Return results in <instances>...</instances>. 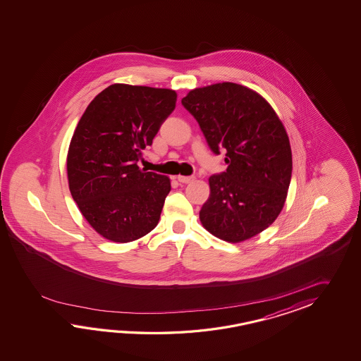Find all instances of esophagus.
<instances>
[{"instance_id":"obj_1","label":"esophagus","mask_w":361,"mask_h":361,"mask_svg":"<svg viewBox=\"0 0 361 361\" xmlns=\"http://www.w3.org/2000/svg\"><path fill=\"white\" fill-rule=\"evenodd\" d=\"M178 182H180V183H190L192 182L195 177H184V176H178L177 177Z\"/></svg>"}]
</instances>
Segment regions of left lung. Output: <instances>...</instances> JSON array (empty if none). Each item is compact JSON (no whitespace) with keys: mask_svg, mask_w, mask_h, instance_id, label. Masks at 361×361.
I'll use <instances>...</instances> for the list:
<instances>
[{"mask_svg":"<svg viewBox=\"0 0 361 361\" xmlns=\"http://www.w3.org/2000/svg\"><path fill=\"white\" fill-rule=\"evenodd\" d=\"M182 104L210 149L227 151V170L209 178L202 226L233 244L261 233L283 210L292 178L290 143L276 112L258 92L233 82L193 89Z\"/></svg>","mask_w":361,"mask_h":361,"instance_id":"1","label":"left lung"}]
</instances>
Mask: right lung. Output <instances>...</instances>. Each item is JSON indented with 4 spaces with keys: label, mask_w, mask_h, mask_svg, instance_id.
I'll list each match as a JSON object with an SVG mask.
<instances>
[{
    "label": "right lung",
    "mask_w": 361,
    "mask_h": 361,
    "mask_svg": "<svg viewBox=\"0 0 361 361\" xmlns=\"http://www.w3.org/2000/svg\"><path fill=\"white\" fill-rule=\"evenodd\" d=\"M177 92L114 84L85 109L69 143V191L94 230L115 243L157 226L170 179L140 170L143 149L174 111Z\"/></svg>",
    "instance_id": "right-lung-1"
}]
</instances>
